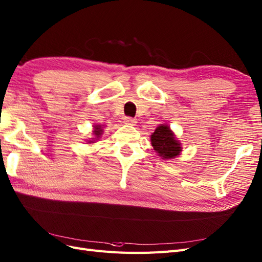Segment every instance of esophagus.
<instances>
[{
  "mask_svg": "<svg viewBox=\"0 0 262 262\" xmlns=\"http://www.w3.org/2000/svg\"><path fill=\"white\" fill-rule=\"evenodd\" d=\"M123 122L125 124H130V125H136L137 124V119H133V118H130V117H125L123 119Z\"/></svg>",
  "mask_w": 262,
  "mask_h": 262,
  "instance_id": "obj_1",
  "label": "esophagus"
}]
</instances>
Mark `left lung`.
<instances>
[{"mask_svg":"<svg viewBox=\"0 0 262 262\" xmlns=\"http://www.w3.org/2000/svg\"><path fill=\"white\" fill-rule=\"evenodd\" d=\"M150 143L155 152L164 160L175 158L181 152V143L175 138V134L167 124L157 126L150 136Z\"/></svg>","mask_w":262,"mask_h":262,"instance_id":"1","label":"left lung"}]
</instances>
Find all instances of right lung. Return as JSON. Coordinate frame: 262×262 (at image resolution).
I'll list each match as a JSON object with an SVG mask.
<instances>
[{
    "label": "right lung",
    "mask_w": 262,
    "mask_h": 262,
    "mask_svg": "<svg viewBox=\"0 0 262 262\" xmlns=\"http://www.w3.org/2000/svg\"><path fill=\"white\" fill-rule=\"evenodd\" d=\"M102 133H104V131H102V128H101L100 124L94 125V131H93L94 138L92 140H90L89 142H87V143H95V142H96L101 137Z\"/></svg>",
    "instance_id": "1"
}]
</instances>
